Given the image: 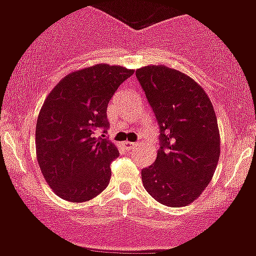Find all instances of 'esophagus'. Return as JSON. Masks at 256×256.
I'll return each mask as SVG.
<instances>
[{
  "label": "esophagus",
  "instance_id": "esophagus-1",
  "mask_svg": "<svg viewBox=\"0 0 256 256\" xmlns=\"http://www.w3.org/2000/svg\"><path fill=\"white\" fill-rule=\"evenodd\" d=\"M124 146L126 148V149L128 150H131V149H134V148L136 146V142H124Z\"/></svg>",
  "mask_w": 256,
  "mask_h": 256
}]
</instances>
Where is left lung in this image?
Returning <instances> with one entry per match:
<instances>
[{
    "label": "left lung",
    "instance_id": "1",
    "mask_svg": "<svg viewBox=\"0 0 256 256\" xmlns=\"http://www.w3.org/2000/svg\"><path fill=\"white\" fill-rule=\"evenodd\" d=\"M160 128L154 164L142 170L146 192L159 204L183 207L210 184L220 158L214 106L194 80L166 66L136 70Z\"/></svg>",
    "mask_w": 256,
    "mask_h": 256
}]
</instances>
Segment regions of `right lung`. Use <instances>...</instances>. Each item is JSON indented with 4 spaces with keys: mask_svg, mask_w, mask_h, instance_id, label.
<instances>
[{
    "mask_svg": "<svg viewBox=\"0 0 256 256\" xmlns=\"http://www.w3.org/2000/svg\"><path fill=\"white\" fill-rule=\"evenodd\" d=\"M134 69L110 64L72 72L62 78L38 116L36 159L49 187L69 202H86L108 186L114 142L97 138L108 128L107 106Z\"/></svg>",
    "mask_w": 256,
    "mask_h": 256,
    "instance_id": "add662e5",
    "label": "right lung"
}]
</instances>
